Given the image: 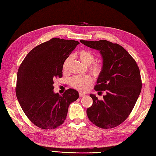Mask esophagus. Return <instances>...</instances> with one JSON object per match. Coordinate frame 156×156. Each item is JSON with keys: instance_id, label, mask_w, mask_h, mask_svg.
I'll return each instance as SVG.
<instances>
[{"instance_id": "obj_1", "label": "esophagus", "mask_w": 156, "mask_h": 156, "mask_svg": "<svg viewBox=\"0 0 156 156\" xmlns=\"http://www.w3.org/2000/svg\"><path fill=\"white\" fill-rule=\"evenodd\" d=\"M79 96L80 97H84V96H85L86 95L84 94H83V93H82V92H79Z\"/></svg>"}]
</instances>
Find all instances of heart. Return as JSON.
<instances>
[{"label":"heart","mask_w":156,"mask_h":156,"mask_svg":"<svg viewBox=\"0 0 156 156\" xmlns=\"http://www.w3.org/2000/svg\"><path fill=\"white\" fill-rule=\"evenodd\" d=\"M79 58L81 62L89 65L88 70L94 77H98L101 74L103 69V64L100 61H94L95 59V55L93 52L88 49H81L79 52ZM70 57L66 58L62 64L64 70H66L68 63L70 61ZM92 82V77L89 75H75L70 79L69 84L73 88L80 91H86L88 87Z\"/></svg>","instance_id":"obj_1"}]
</instances>
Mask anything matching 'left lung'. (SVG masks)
Returning a JSON list of instances; mask_svg holds the SVG:
<instances>
[{
    "mask_svg": "<svg viewBox=\"0 0 156 156\" xmlns=\"http://www.w3.org/2000/svg\"><path fill=\"white\" fill-rule=\"evenodd\" d=\"M92 49L100 51L103 69L99 76L96 91H105L103 100L94 94L92 105L87 114L92 123L102 129H111L129 116L142 88L140 70L136 61L123 47L105 40H80Z\"/></svg>",
    "mask_w": 156,
    "mask_h": 156,
    "instance_id": "8db88e82",
    "label": "left lung"
}]
</instances>
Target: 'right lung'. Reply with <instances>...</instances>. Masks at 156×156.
I'll return each mask as SVG.
<instances>
[{"label":"right lung","mask_w":156,"mask_h":156,"mask_svg":"<svg viewBox=\"0 0 156 156\" xmlns=\"http://www.w3.org/2000/svg\"><path fill=\"white\" fill-rule=\"evenodd\" d=\"M79 42L54 37L32 49L19 68L16 93L23 112L43 129H55L66 118L71 103L79 98L74 89L60 96L54 80L62 77V64Z\"/></svg>","instance_id":"obj_1"}]
</instances>
